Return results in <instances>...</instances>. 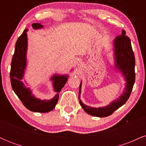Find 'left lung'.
Masks as SVG:
<instances>
[{"label": "left lung", "instance_id": "left-lung-1", "mask_svg": "<svg viewBox=\"0 0 146 146\" xmlns=\"http://www.w3.org/2000/svg\"><path fill=\"white\" fill-rule=\"evenodd\" d=\"M114 60L115 68L121 73L125 78V87L123 93L116 100L110 104L99 108H93L82 103L80 100L82 82L79 90V100L82 108L88 115L92 116L105 117L112 115L113 112L123 106L128 100L135 81V59L132 51L130 38L125 36V31H122L120 36H117L113 42Z\"/></svg>", "mask_w": 146, "mask_h": 146}]
</instances>
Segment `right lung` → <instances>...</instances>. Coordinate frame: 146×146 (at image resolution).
I'll return each mask as SVG.
<instances>
[{
  "mask_svg": "<svg viewBox=\"0 0 146 146\" xmlns=\"http://www.w3.org/2000/svg\"><path fill=\"white\" fill-rule=\"evenodd\" d=\"M31 26L33 29L43 28V25L40 23H33ZM27 29H25L16 41L14 54L11 64V84L15 93L28 110L36 113H48L54 109L56 107L59 98V93L67 82L68 75L56 74L51 77V80L53 82V88L57 94L51 100H42L36 98L33 95L30 88H27L22 81L24 78L25 71L27 67Z\"/></svg>",
  "mask_w": 146,
  "mask_h": 146,
  "instance_id": "add662e5",
  "label": "right lung"
}]
</instances>
